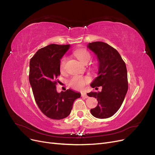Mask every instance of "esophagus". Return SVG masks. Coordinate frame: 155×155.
Masks as SVG:
<instances>
[{"instance_id":"obj_1","label":"esophagus","mask_w":155,"mask_h":155,"mask_svg":"<svg viewBox=\"0 0 155 155\" xmlns=\"http://www.w3.org/2000/svg\"><path fill=\"white\" fill-rule=\"evenodd\" d=\"M81 96H82V97H84V98H88V97H89V96L87 95L86 92H84L81 93Z\"/></svg>"}]
</instances>
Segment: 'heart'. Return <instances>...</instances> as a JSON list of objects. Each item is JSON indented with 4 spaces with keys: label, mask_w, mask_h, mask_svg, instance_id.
Listing matches in <instances>:
<instances>
[{
    "label": "heart",
    "mask_w": 155,
    "mask_h": 155,
    "mask_svg": "<svg viewBox=\"0 0 155 155\" xmlns=\"http://www.w3.org/2000/svg\"><path fill=\"white\" fill-rule=\"evenodd\" d=\"M75 55L80 61L84 64H87L91 58L90 52L84 48L78 49L74 51ZM67 61V57L63 56L59 62V69L61 71L65 69V65ZM90 81V78L88 77H82L75 75L69 81V85L73 89L75 90H82L83 89L87 84Z\"/></svg>",
    "instance_id": "b5f03b06"
}]
</instances>
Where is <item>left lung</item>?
Returning <instances> with one entry per match:
<instances>
[{"mask_svg":"<svg viewBox=\"0 0 155 155\" xmlns=\"http://www.w3.org/2000/svg\"><path fill=\"white\" fill-rule=\"evenodd\" d=\"M87 48L96 54L99 61L98 77L91 86L96 89L102 87L101 92L87 94L89 97L97 98L98 101L91 113L96 118H109L120 109L127 92L126 65L118 52L106 43L94 42L89 43Z\"/></svg>","mask_w":155,"mask_h":155,"instance_id":"1","label":"left lung"}]
</instances>
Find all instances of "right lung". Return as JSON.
<instances>
[{
  "instance_id": "1",
  "label": "right lung",
  "mask_w": 155,
  "mask_h": 155,
  "mask_svg": "<svg viewBox=\"0 0 155 155\" xmlns=\"http://www.w3.org/2000/svg\"><path fill=\"white\" fill-rule=\"evenodd\" d=\"M69 48L70 45H48L38 50L30 61L29 81L35 102L40 111L51 119L68 117L75 100L81 96L71 89L60 93L56 90L60 60Z\"/></svg>"
}]
</instances>
